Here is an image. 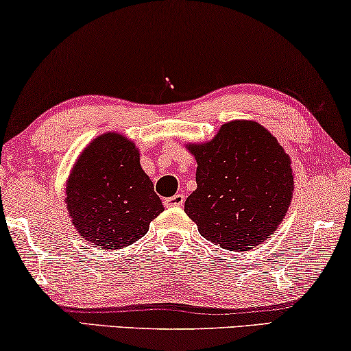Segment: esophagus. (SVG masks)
Listing matches in <instances>:
<instances>
[{
	"label": "esophagus",
	"instance_id": "1",
	"mask_svg": "<svg viewBox=\"0 0 351 351\" xmlns=\"http://www.w3.org/2000/svg\"><path fill=\"white\" fill-rule=\"evenodd\" d=\"M182 204H184V195L182 194H175L169 197V199H165L167 206H181Z\"/></svg>",
	"mask_w": 351,
	"mask_h": 351
}]
</instances>
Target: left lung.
I'll list each match as a JSON object with an SVG mask.
<instances>
[{
  "mask_svg": "<svg viewBox=\"0 0 351 351\" xmlns=\"http://www.w3.org/2000/svg\"><path fill=\"white\" fill-rule=\"evenodd\" d=\"M197 189L184 211L202 237L229 251L265 241L291 205V159L267 128L254 121L221 125L211 141L189 143Z\"/></svg>",
  "mask_w": 351,
  "mask_h": 351,
  "instance_id": "left-lung-1",
  "label": "left lung"
}]
</instances>
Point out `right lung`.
Instances as JSON below:
<instances>
[{"label": "right lung", "instance_id": "1", "mask_svg": "<svg viewBox=\"0 0 351 351\" xmlns=\"http://www.w3.org/2000/svg\"><path fill=\"white\" fill-rule=\"evenodd\" d=\"M65 202L79 235L108 251L135 243L164 211L135 143L114 132L97 136L79 156Z\"/></svg>", "mask_w": 351, "mask_h": 351}]
</instances>
